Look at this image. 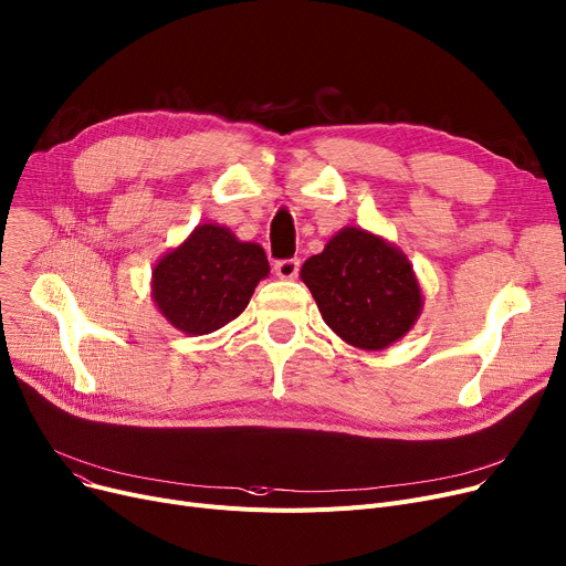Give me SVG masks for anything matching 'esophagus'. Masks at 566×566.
<instances>
[{
  "label": "esophagus",
  "mask_w": 566,
  "mask_h": 566,
  "mask_svg": "<svg viewBox=\"0 0 566 566\" xmlns=\"http://www.w3.org/2000/svg\"><path fill=\"white\" fill-rule=\"evenodd\" d=\"M301 271V261L298 259H284L275 263V275L280 280H295Z\"/></svg>",
  "instance_id": "34e87169"
}]
</instances>
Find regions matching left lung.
Wrapping results in <instances>:
<instances>
[{"label": "left lung", "mask_w": 566, "mask_h": 566, "mask_svg": "<svg viewBox=\"0 0 566 566\" xmlns=\"http://www.w3.org/2000/svg\"><path fill=\"white\" fill-rule=\"evenodd\" d=\"M325 325L346 344L382 350L418 323L424 295L408 256L363 227L339 229L301 268Z\"/></svg>", "instance_id": "obj_1"}]
</instances>
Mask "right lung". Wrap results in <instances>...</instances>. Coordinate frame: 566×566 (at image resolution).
Instances as JSON below:
<instances>
[{"label": "right lung", "instance_id": "1", "mask_svg": "<svg viewBox=\"0 0 566 566\" xmlns=\"http://www.w3.org/2000/svg\"><path fill=\"white\" fill-rule=\"evenodd\" d=\"M271 273L259 243L229 227L203 222L181 245L165 252L151 273V298L169 325L188 337L211 335L248 307Z\"/></svg>", "mask_w": 566, "mask_h": 566}]
</instances>
